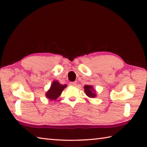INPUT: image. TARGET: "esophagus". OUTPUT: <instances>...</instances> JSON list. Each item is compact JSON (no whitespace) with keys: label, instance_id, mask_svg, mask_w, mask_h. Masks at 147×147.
<instances>
[{"label":"esophagus","instance_id":"1","mask_svg":"<svg viewBox=\"0 0 147 147\" xmlns=\"http://www.w3.org/2000/svg\"><path fill=\"white\" fill-rule=\"evenodd\" d=\"M70 85L73 86H77V83L76 82H70Z\"/></svg>","mask_w":147,"mask_h":147}]
</instances>
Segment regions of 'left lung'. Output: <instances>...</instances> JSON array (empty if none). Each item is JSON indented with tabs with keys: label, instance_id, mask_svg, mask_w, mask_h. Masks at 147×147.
<instances>
[{
	"label": "left lung",
	"instance_id": "8db88e82",
	"mask_svg": "<svg viewBox=\"0 0 147 147\" xmlns=\"http://www.w3.org/2000/svg\"><path fill=\"white\" fill-rule=\"evenodd\" d=\"M84 90H85L86 95L89 96V97L93 98L96 96V94L95 93V90L93 88L92 86L85 85V86H84Z\"/></svg>",
	"mask_w": 147,
	"mask_h": 147
}]
</instances>
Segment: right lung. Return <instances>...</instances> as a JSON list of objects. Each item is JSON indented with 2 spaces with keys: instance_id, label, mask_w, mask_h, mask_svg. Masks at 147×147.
<instances>
[{
  "instance_id": "1",
  "label": "right lung",
  "mask_w": 147,
  "mask_h": 147,
  "mask_svg": "<svg viewBox=\"0 0 147 147\" xmlns=\"http://www.w3.org/2000/svg\"><path fill=\"white\" fill-rule=\"evenodd\" d=\"M66 85H61L57 81H54L51 86V88L46 93V96L51 100H54L61 95V93L65 88Z\"/></svg>"
}]
</instances>
